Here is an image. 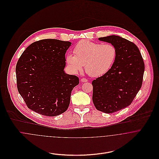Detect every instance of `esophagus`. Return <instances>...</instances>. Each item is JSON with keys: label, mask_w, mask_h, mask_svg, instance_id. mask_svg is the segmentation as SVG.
<instances>
[{"label": "esophagus", "mask_w": 159, "mask_h": 159, "mask_svg": "<svg viewBox=\"0 0 159 159\" xmlns=\"http://www.w3.org/2000/svg\"><path fill=\"white\" fill-rule=\"evenodd\" d=\"M81 81L83 82V83H86V82H88V80L86 78H81Z\"/></svg>", "instance_id": "1"}]
</instances>
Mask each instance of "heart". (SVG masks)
<instances>
[{
    "instance_id": "obj_1",
    "label": "heart",
    "mask_w": 159,
    "mask_h": 159,
    "mask_svg": "<svg viewBox=\"0 0 159 159\" xmlns=\"http://www.w3.org/2000/svg\"><path fill=\"white\" fill-rule=\"evenodd\" d=\"M74 54L68 53L66 61L69 68L77 73L83 68L93 78L105 75L113 66L117 57V50L114 46L83 40L77 43L73 49Z\"/></svg>"
}]
</instances>
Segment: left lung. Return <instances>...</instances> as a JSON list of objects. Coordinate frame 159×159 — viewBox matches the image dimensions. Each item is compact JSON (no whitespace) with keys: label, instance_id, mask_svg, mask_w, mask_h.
<instances>
[{"label":"left lung","instance_id":"obj_1","mask_svg":"<svg viewBox=\"0 0 159 159\" xmlns=\"http://www.w3.org/2000/svg\"><path fill=\"white\" fill-rule=\"evenodd\" d=\"M98 40L114 46L117 57L111 68L92 81V101L97 110L113 113L126 108L134 100L142 85L144 64L133 42L117 35Z\"/></svg>","mask_w":159,"mask_h":159}]
</instances>
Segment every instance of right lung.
Listing matches in <instances>:
<instances>
[{
  "mask_svg": "<svg viewBox=\"0 0 159 159\" xmlns=\"http://www.w3.org/2000/svg\"><path fill=\"white\" fill-rule=\"evenodd\" d=\"M70 42L44 39L32 43L16 67L17 88L27 107L47 116H56L68 108L71 93L79 84L67 74L65 54Z\"/></svg>",
  "mask_w": 159,
  "mask_h": 159,
  "instance_id": "1",
  "label": "right lung"
}]
</instances>
